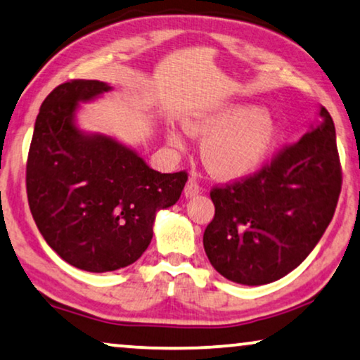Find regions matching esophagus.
I'll use <instances>...</instances> for the list:
<instances>
[{
	"mask_svg": "<svg viewBox=\"0 0 360 360\" xmlns=\"http://www.w3.org/2000/svg\"><path fill=\"white\" fill-rule=\"evenodd\" d=\"M200 192H202V187L197 184L195 181H189L184 187V197H186V199H192V197L199 195Z\"/></svg>",
	"mask_w": 360,
	"mask_h": 360,
	"instance_id": "obj_1",
	"label": "esophagus"
}]
</instances>
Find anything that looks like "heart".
<instances>
[{"mask_svg": "<svg viewBox=\"0 0 360 360\" xmlns=\"http://www.w3.org/2000/svg\"><path fill=\"white\" fill-rule=\"evenodd\" d=\"M187 135L204 141L200 156L210 176L219 181L246 178L264 163L279 136V122L266 108L226 103L184 119ZM171 146L182 150L178 130H166Z\"/></svg>", "mask_w": 360, "mask_h": 360, "instance_id": "obj_1", "label": "heart"}]
</instances>
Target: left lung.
<instances>
[{"label":"left lung","mask_w":360,"mask_h":360,"mask_svg":"<svg viewBox=\"0 0 360 360\" xmlns=\"http://www.w3.org/2000/svg\"><path fill=\"white\" fill-rule=\"evenodd\" d=\"M298 143L252 178L210 192L204 233L210 264L241 285H264L302 264L321 240L341 192L336 130L320 108Z\"/></svg>","instance_id":"8db88e82"}]
</instances>
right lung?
I'll list each match as a JSON object with an SVG mask.
<instances>
[{
	"mask_svg": "<svg viewBox=\"0 0 360 360\" xmlns=\"http://www.w3.org/2000/svg\"><path fill=\"white\" fill-rule=\"evenodd\" d=\"M114 88L75 79L40 105L27 158V199L47 245L78 269L109 272L146 251L156 214L179 200L187 174L160 173L112 135L78 125L81 104Z\"/></svg>",
	"mask_w": 360,
	"mask_h": 360,
	"instance_id": "1",
	"label": "right lung"
}]
</instances>
